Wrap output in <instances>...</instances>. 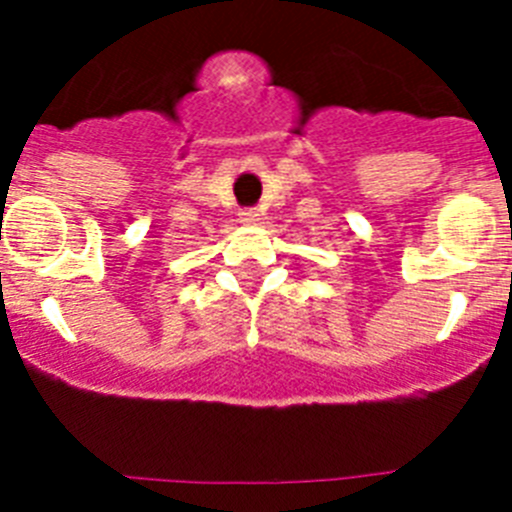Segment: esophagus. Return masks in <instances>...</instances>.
<instances>
[{"label":"esophagus","mask_w":512,"mask_h":512,"mask_svg":"<svg viewBox=\"0 0 512 512\" xmlns=\"http://www.w3.org/2000/svg\"><path fill=\"white\" fill-rule=\"evenodd\" d=\"M241 220L243 223H253V220H259V215H256V210H243Z\"/></svg>","instance_id":"esophagus-1"}]
</instances>
